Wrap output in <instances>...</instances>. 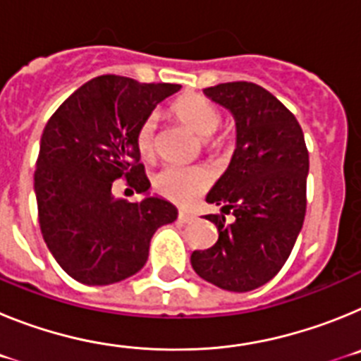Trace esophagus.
Segmentation results:
<instances>
[{"label": "esophagus", "instance_id": "obj_1", "mask_svg": "<svg viewBox=\"0 0 361 361\" xmlns=\"http://www.w3.org/2000/svg\"><path fill=\"white\" fill-rule=\"evenodd\" d=\"M197 216L193 215V213H190V212H178V220H180V222H183V224H191V222H193V220H195Z\"/></svg>", "mask_w": 361, "mask_h": 361}]
</instances>
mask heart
I'll use <instances>...</instances> for the list:
<instances>
[{"label": "heart", "mask_w": 361, "mask_h": 361, "mask_svg": "<svg viewBox=\"0 0 361 361\" xmlns=\"http://www.w3.org/2000/svg\"><path fill=\"white\" fill-rule=\"evenodd\" d=\"M175 116L186 123L200 137H209L219 130L220 126V111L215 104L206 101L199 95H186L178 99L173 104ZM155 128H157V117L148 116L141 123L135 133V145L139 153L145 159L153 157L155 153ZM222 145L216 141L215 146ZM209 173L199 166H164L155 178L153 186L166 199L173 200L177 204H190L202 193L209 184Z\"/></svg>", "instance_id": "1"}]
</instances>
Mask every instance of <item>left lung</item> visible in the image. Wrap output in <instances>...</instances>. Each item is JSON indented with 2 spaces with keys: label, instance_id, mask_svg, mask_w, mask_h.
<instances>
[{
  "label": "left lung",
  "instance_id": "8db88e82",
  "mask_svg": "<svg viewBox=\"0 0 361 361\" xmlns=\"http://www.w3.org/2000/svg\"><path fill=\"white\" fill-rule=\"evenodd\" d=\"M204 95L235 119L237 148L206 202L219 240L191 253L197 275L216 288L245 293L269 282L291 255L305 216L309 153L298 121L255 82H222ZM235 219L225 224L224 212Z\"/></svg>",
  "mask_w": 361,
  "mask_h": 361
}]
</instances>
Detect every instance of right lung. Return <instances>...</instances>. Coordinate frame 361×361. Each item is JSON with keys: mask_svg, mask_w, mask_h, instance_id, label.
<instances>
[{"mask_svg": "<svg viewBox=\"0 0 361 361\" xmlns=\"http://www.w3.org/2000/svg\"><path fill=\"white\" fill-rule=\"evenodd\" d=\"M180 85H146L101 75L73 92L41 135L34 173L43 238L78 282L108 286L130 279L148 260L149 240L177 219L170 200L149 195L135 133ZM125 176L139 203L116 200L111 183Z\"/></svg>", "mask_w": 361, "mask_h": 361, "instance_id": "add662e5", "label": "right lung"}]
</instances>
